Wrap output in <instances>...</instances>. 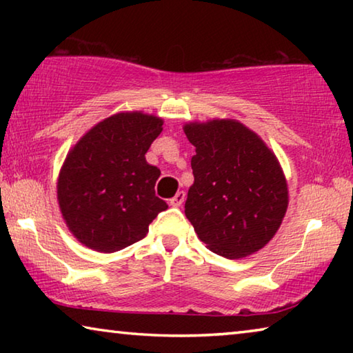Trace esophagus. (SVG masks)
Instances as JSON below:
<instances>
[{
	"mask_svg": "<svg viewBox=\"0 0 353 353\" xmlns=\"http://www.w3.org/2000/svg\"><path fill=\"white\" fill-rule=\"evenodd\" d=\"M183 201H185V193H183V191H177L174 198L170 201V204L172 207H181L183 204Z\"/></svg>",
	"mask_w": 353,
	"mask_h": 353,
	"instance_id": "1",
	"label": "esophagus"
}]
</instances>
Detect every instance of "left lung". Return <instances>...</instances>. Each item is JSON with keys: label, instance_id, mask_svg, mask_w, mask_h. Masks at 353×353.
Listing matches in <instances>:
<instances>
[{"label": "left lung", "instance_id": "1", "mask_svg": "<svg viewBox=\"0 0 353 353\" xmlns=\"http://www.w3.org/2000/svg\"><path fill=\"white\" fill-rule=\"evenodd\" d=\"M183 132L196 148L185 214L199 240L230 260L265 248L288 208L276 155L236 119L190 123Z\"/></svg>", "mask_w": 353, "mask_h": 353}]
</instances>
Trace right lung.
Wrapping results in <instances>:
<instances>
[{"instance_id": "add662e5", "label": "right lung", "mask_w": 353, "mask_h": 353, "mask_svg": "<svg viewBox=\"0 0 353 353\" xmlns=\"http://www.w3.org/2000/svg\"><path fill=\"white\" fill-rule=\"evenodd\" d=\"M163 119L123 112L93 126L68 152L57 181L62 216L77 241L98 252H117L145 238L168 208L155 196L160 170L145 154Z\"/></svg>"}]
</instances>
